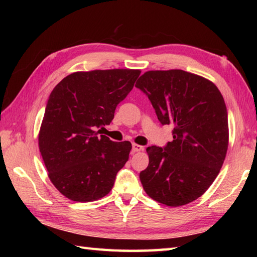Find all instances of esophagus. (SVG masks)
Returning a JSON list of instances; mask_svg holds the SVG:
<instances>
[{
    "label": "esophagus",
    "mask_w": 257,
    "mask_h": 257,
    "mask_svg": "<svg viewBox=\"0 0 257 257\" xmlns=\"http://www.w3.org/2000/svg\"><path fill=\"white\" fill-rule=\"evenodd\" d=\"M144 150V147L137 145V144H133V151L134 152H139V151H143Z\"/></svg>",
    "instance_id": "obj_1"
}]
</instances>
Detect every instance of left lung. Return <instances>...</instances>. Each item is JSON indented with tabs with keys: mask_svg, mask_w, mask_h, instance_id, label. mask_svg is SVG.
I'll return each instance as SVG.
<instances>
[{
	"mask_svg": "<svg viewBox=\"0 0 257 257\" xmlns=\"http://www.w3.org/2000/svg\"><path fill=\"white\" fill-rule=\"evenodd\" d=\"M136 87L148 96L173 140L147 148L149 165L139 177L151 199L168 206L196 200L210 188L228 146L227 110L217 87L181 69L149 70Z\"/></svg>",
	"mask_w": 257,
	"mask_h": 257,
	"instance_id": "1",
	"label": "left lung"
}]
</instances>
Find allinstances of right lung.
Segmentation results:
<instances>
[{
  "instance_id": "1",
  "label": "right lung",
  "mask_w": 257,
  "mask_h": 257,
  "mask_svg": "<svg viewBox=\"0 0 257 257\" xmlns=\"http://www.w3.org/2000/svg\"><path fill=\"white\" fill-rule=\"evenodd\" d=\"M139 69L76 72L55 86L46 103L38 146L55 188L69 200L107 195L129 159L132 144L114 143L96 130L111 122Z\"/></svg>"
}]
</instances>
